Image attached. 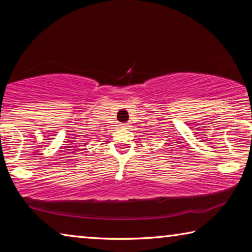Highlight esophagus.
Wrapping results in <instances>:
<instances>
[{
	"instance_id": "1",
	"label": "esophagus",
	"mask_w": 252,
	"mask_h": 252,
	"mask_svg": "<svg viewBox=\"0 0 252 252\" xmlns=\"http://www.w3.org/2000/svg\"><path fill=\"white\" fill-rule=\"evenodd\" d=\"M123 125H124V127H127V126H129L128 124H123Z\"/></svg>"
}]
</instances>
